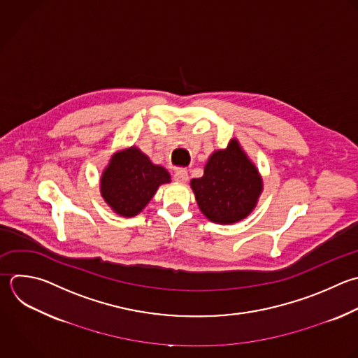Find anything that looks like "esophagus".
Masks as SVG:
<instances>
[{"label": "esophagus", "instance_id": "1", "mask_svg": "<svg viewBox=\"0 0 358 358\" xmlns=\"http://www.w3.org/2000/svg\"><path fill=\"white\" fill-rule=\"evenodd\" d=\"M173 179L179 183H186L189 180V173L186 169H178V171H175Z\"/></svg>", "mask_w": 358, "mask_h": 358}]
</instances>
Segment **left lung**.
<instances>
[{
    "instance_id": "8db88e82",
    "label": "left lung",
    "mask_w": 358,
    "mask_h": 358,
    "mask_svg": "<svg viewBox=\"0 0 358 358\" xmlns=\"http://www.w3.org/2000/svg\"><path fill=\"white\" fill-rule=\"evenodd\" d=\"M190 187L206 218L228 225L245 220L255 210L263 179L239 141L232 138L227 148L208 157L203 176L192 179Z\"/></svg>"
}]
</instances>
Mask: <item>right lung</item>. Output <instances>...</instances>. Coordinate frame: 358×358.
I'll return each mask as SVG.
<instances>
[{
    "label": "right lung",
    "instance_id": "1",
    "mask_svg": "<svg viewBox=\"0 0 358 358\" xmlns=\"http://www.w3.org/2000/svg\"><path fill=\"white\" fill-rule=\"evenodd\" d=\"M165 183H171L169 172L152 164L136 145L116 151L99 179L105 203L113 213L126 218L138 215Z\"/></svg>",
    "mask_w": 358,
    "mask_h": 358
}]
</instances>
